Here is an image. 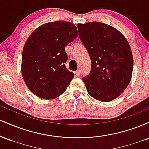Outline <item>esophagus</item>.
Listing matches in <instances>:
<instances>
[{
  "label": "esophagus",
  "mask_w": 149,
  "mask_h": 149,
  "mask_svg": "<svg viewBox=\"0 0 149 149\" xmlns=\"http://www.w3.org/2000/svg\"><path fill=\"white\" fill-rule=\"evenodd\" d=\"M75 75H76V76H79L80 75V70H78V71H75Z\"/></svg>",
  "instance_id": "obj_1"
}]
</instances>
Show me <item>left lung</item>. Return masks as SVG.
I'll return each mask as SVG.
<instances>
[{"mask_svg":"<svg viewBox=\"0 0 149 149\" xmlns=\"http://www.w3.org/2000/svg\"><path fill=\"white\" fill-rule=\"evenodd\" d=\"M79 37L91 59V71L83 78L90 96L103 102L115 100L127 88L133 71L127 40L110 25L98 22L77 24Z\"/></svg>","mask_w":149,"mask_h":149,"instance_id":"8db88e82","label":"left lung"}]
</instances>
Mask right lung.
<instances>
[{"label": "right lung", "instance_id": "right-lung-1", "mask_svg": "<svg viewBox=\"0 0 149 149\" xmlns=\"http://www.w3.org/2000/svg\"><path fill=\"white\" fill-rule=\"evenodd\" d=\"M78 36L76 25L66 21L40 25L27 38L22 57L23 79L32 93L53 100L66 91L73 73L66 69L65 47Z\"/></svg>", "mask_w": 149, "mask_h": 149}]
</instances>
